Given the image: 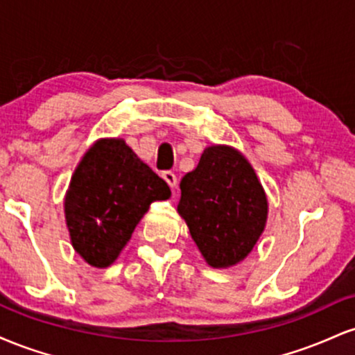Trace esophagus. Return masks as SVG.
Masks as SVG:
<instances>
[{
	"mask_svg": "<svg viewBox=\"0 0 355 355\" xmlns=\"http://www.w3.org/2000/svg\"><path fill=\"white\" fill-rule=\"evenodd\" d=\"M162 177H164V180L168 183V185L172 187V189H175V187H177V175H175L173 172H164V173H162Z\"/></svg>",
	"mask_w": 355,
	"mask_h": 355,
	"instance_id": "esophagus-1",
	"label": "esophagus"
}]
</instances>
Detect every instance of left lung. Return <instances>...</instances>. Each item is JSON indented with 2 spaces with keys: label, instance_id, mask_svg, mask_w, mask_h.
Returning a JSON list of instances; mask_svg holds the SVG:
<instances>
[{
  "label": "left lung",
  "instance_id": "obj_1",
  "mask_svg": "<svg viewBox=\"0 0 355 355\" xmlns=\"http://www.w3.org/2000/svg\"><path fill=\"white\" fill-rule=\"evenodd\" d=\"M177 211L205 262L237 266L263 234L268 200L250 162L229 145L203 150L197 168L180 182Z\"/></svg>",
  "mask_w": 355,
  "mask_h": 355
}]
</instances>
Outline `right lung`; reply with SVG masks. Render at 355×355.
<instances>
[{
	"label": "right lung",
	"mask_w": 355,
	"mask_h": 355,
	"mask_svg": "<svg viewBox=\"0 0 355 355\" xmlns=\"http://www.w3.org/2000/svg\"><path fill=\"white\" fill-rule=\"evenodd\" d=\"M172 191L123 138H100L87 150L64 195L71 245L88 266L107 268L121 254L150 203Z\"/></svg>",
	"instance_id": "obj_1"
}]
</instances>
